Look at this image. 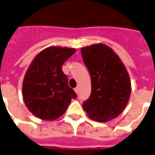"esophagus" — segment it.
Wrapping results in <instances>:
<instances>
[{
  "label": "esophagus",
  "instance_id": "34e87169",
  "mask_svg": "<svg viewBox=\"0 0 155 155\" xmlns=\"http://www.w3.org/2000/svg\"><path fill=\"white\" fill-rule=\"evenodd\" d=\"M74 91H75L76 94H78V93H79V88H78V87H76V88L74 89Z\"/></svg>",
  "mask_w": 155,
  "mask_h": 155
}]
</instances>
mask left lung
Listing matches in <instances>:
<instances>
[{
    "label": "left lung",
    "mask_w": 155,
    "mask_h": 155,
    "mask_svg": "<svg viewBox=\"0 0 155 155\" xmlns=\"http://www.w3.org/2000/svg\"><path fill=\"white\" fill-rule=\"evenodd\" d=\"M81 54L91 77V94L83 102V110L97 122L115 118L125 109L131 94V82L124 64L103 44L82 48Z\"/></svg>",
    "instance_id": "8db88e82"
}]
</instances>
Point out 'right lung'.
Here are the masks:
<instances>
[{"label":"right lung","mask_w":155,"mask_h":155,"mask_svg":"<svg viewBox=\"0 0 155 155\" xmlns=\"http://www.w3.org/2000/svg\"><path fill=\"white\" fill-rule=\"evenodd\" d=\"M76 50L49 47L35 57L24 76L22 97L33 115L43 120H54L65 112L76 93L68 87L62 64Z\"/></svg>","instance_id":"right-lung-1"}]
</instances>
